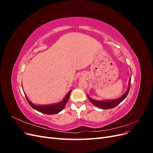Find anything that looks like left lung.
<instances>
[{
  "label": "left lung",
  "mask_w": 153,
  "mask_h": 153,
  "mask_svg": "<svg viewBox=\"0 0 153 153\" xmlns=\"http://www.w3.org/2000/svg\"><path fill=\"white\" fill-rule=\"evenodd\" d=\"M130 82H131V78H129V83H128V87L127 91H126V92L121 96L119 98L117 99H115V100H95L92 99L91 98L87 95L88 98L90 100L91 102L95 106H96L97 107H98L101 109H110V108H113L114 107H115L117 105H118L120 103H121L122 101L126 98V96L128 94L129 89H130Z\"/></svg>",
  "instance_id": "1"
}]
</instances>
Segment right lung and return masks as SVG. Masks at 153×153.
I'll use <instances>...</instances> for the list:
<instances>
[{
	"instance_id": "right-lung-1",
	"label": "right lung",
	"mask_w": 153,
	"mask_h": 153,
	"mask_svg": "<svg viewBox=\"0 0 153 153\" xmlns=\"http://www.w3.org/2000/svg\"><path fill=\"white\" fill-rule=\"evenodd\" d=\"M71 92V91H69L68 92V94L64 98V99L61 101H60V102L56 103H53V104H50V105H35L31 102V101L29 100V98H27V96L26 95H25V97L27 101H28L29 104L30 105L31 107L33 108L34 110L45 114L53 115V114H58L64 108V106H66L68 102V100L69 98V96H70Z\"/></svg>"
}]
</instances>
